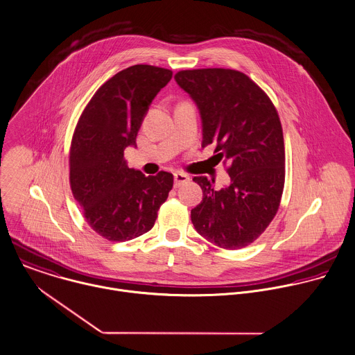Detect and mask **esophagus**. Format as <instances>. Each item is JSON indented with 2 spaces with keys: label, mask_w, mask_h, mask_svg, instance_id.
Segmentation results:
<instances>
[{
  "label": "esophagus",
  "mask_w": 355,
  "mask_h": 355,
  "mask_svg": "<svg viewBox=\"0 0 355 355\" xmlns=\"http://www.w3.org/2000/svg\"><path fill=\"white\" fill-rule=\"evenodd\" d=\"M189 180H191L189 175H187V174H184V173H175V174H174V187L178 188V187L187 184Z\"/></svg>",
  "instance_id": "34e87169"
}]
</instances>
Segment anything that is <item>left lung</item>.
Returning <instances> with one entry per match:
<instances>
[{
    "label": "left lung",
    "mask_w": 355,
    "mask_h": 355,
    "mask_svg": "<svg viewBox=\"0 0 355 355\" xmlns=\"http://www.w3.org/2000/svg\"><path fill=\"white\" fill-rule=\"evenodd\" d=\"M174 78L199 109L202 146L214 144L216 156L230 164V184L220 191L207 177L193 178L203 199L191 210L192 224L216 246L242 249L266 231L281 203L285 145L279 116L267 94L238 70H181Z\"/></svg>",
    "instance_id": "1"
}]
</instances>
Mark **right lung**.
Instances as JSON below:
<instances>
[{"label":"right lung","mask_w":355,"mask_h":355,"mask_svg":"<svg viewBox=\"0 0 355 355\" xmlns=\"http://www.w3.org/2000/svg\"><path fill=\"white\" fill-rule=\"evenodd\" d=\"M173 71L130 66L109 78L85 106L70 148V187L88 225L112 242L141 236L155 225L173 188V174L145 177L128 168L124 149Z\"/></svg>","instance_id":"right-lung-1"}]
</instances>
